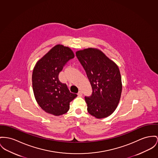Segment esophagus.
<instances>
[{"label": "esophagus", "mask_w": 158, "mask_h": 158, "mask_svg": "<svg viewBox=\"0 0 158 158\" xmlns=\"http://www.w3.org/2000/svg\"><path fill=\"white\" fill-rule=\"evenodd\" d=\"M77 95H78V96H81L83 95V92H82L81 91H79Z\"/></svg>", "instance_id": "obj_1"}]
</instances>
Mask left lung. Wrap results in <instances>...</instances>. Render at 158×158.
I'll list each match as a JSON object with an SVG mask.
<instances>
[{"mask_svg": "<svg viewBox=\"0 0 158 158\" xmlns=\"http://www.w3.org/2000/svg\"><path fill=\"white\" fill-rule=\"evenodd\" d=\"M92 85V94L85 96L87 111L97 118L111 115L119 102L122 84L117 65L98 49L76 52Z\"/></svg>", "mask_w": 158, "mask_h": 158, "instance_id": "1", "label": "left lung"}]
</instances>
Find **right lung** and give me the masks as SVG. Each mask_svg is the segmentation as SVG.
<instances>
[{"mask_svg":"<svg viewBox=\"0 0 158 158\" xmlns=\"http://www.w3.org/2000/svg\"><path fill=\"white\" fill-rule=\"evenodd\" d=\"M70 48L56 45L36 63L32 73L33 90L38 105L46 113L54 116L65 114L69 103L77 95L71 93L66 84L59 79V73L73 59Z\"/></svg>","mask_w":158,"mask_h":158,"instance_id":"right-lung-1","label":"right lung"}]
</instances>
